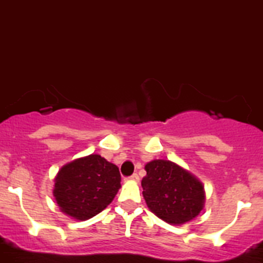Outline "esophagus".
Returning <instances> with one entry per match:
<instances>
[{
    "label": "esophagus",
    "mask_w": 263,
    "mask_h": 263,
    "mask_svg": "<svg viewBox=\"0 0 263 263\" xmlns=\"http://www.w3.org/2000/svg\"><path fill=\"white\" fill-rule=\"evenodd\" d=\"M129 179H131V181H134V182H139V179H140V178H139V176H137L136 173H135V174H132V176L129 177Z\"/></svg>",
    "instance_id": "esophagus-1"
}]
</instances>
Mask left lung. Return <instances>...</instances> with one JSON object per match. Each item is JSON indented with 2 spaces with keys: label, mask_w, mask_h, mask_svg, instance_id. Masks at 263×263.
I'll return each mask as SVG.
<instances>
[{
  "label": "left lung",
  "mask_w": 263,
  "mask_h": 263,
  "mask_svg": "<svg viewBox=\"0 0 263 263\" xmlns=\"http://www.w3.org/2000/svg\"><path fill=\"white\" fill-rule=\"evenodd\" d=\"M141 181L146 205L161 220L182 226L195 219L204 207L203 183L178 164L169 160H152L145 165Z\"/></svg>",
  "instance_id": "obj_1"
}]
</instances>
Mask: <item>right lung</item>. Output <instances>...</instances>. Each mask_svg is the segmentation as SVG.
Listing matches in <instances>:
<instances>
[{
  "mask_svg": "<svg viewBox=\"0 0 263 263\" xmlns=\"http://www.w3.org/2000/svg\"><path fill=\"white\" fill-rule=\"evenodd\" d=\"M119 189L117 165L93 153L76 158L59 170L53 196L61 212L84 221L102 212Z\"/></svg>",
  "mask_w": 263,
  "mask_h": 263,
  "instance_id": "add662e5",
  "label": "right lung"
}]
</instances>
